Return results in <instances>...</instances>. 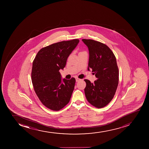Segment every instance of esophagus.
Masks as SVG:
<instances>
[{
	"label": "esophagus",
	"mask_w": 149,
	"mask_h": 149,
	"mask_svg": "<svg viewBox=\"0 0 149 149\" xmlns=\"http://www.w3.org/2000/svg\"><path fill=\"white\" fill-rule=\"evenodd\" d=\"M75 79H76V81H77H77H79L81 80V79H79V78H78V77H75Z\"/></svg>",
	"instance_id": "34e87169"
}]
</instances>
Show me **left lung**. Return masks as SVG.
<instances>
[{
	"mask_svg": "<svg viewBox=\"0 0 149 149\" xmlns=\"http://www.w3.org/2000/svg\"><path fill=\"white\" fill-rule=\"evenodd\" d=\"M89 50L87 70L92 69L97 80L91 83L84 79V93L88 102L96 108L104 107L114 97L119 82V70L113 52L103 43L91 39L82 40Z\"/></svg>",
	"mask_w": 149,
	"mask_h": 149,
	"instance_id": "obj_1",
	"label": "left lung"
}]
</instances>
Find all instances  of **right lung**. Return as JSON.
<instances>
[{"label":"right lung","instance_id":"add662e5","mask_svg":"<svg viewBox=\"0 0 149 149\" xmlns=\"http://www.w3.org/2000/svg\"><path fill=\"white\" fill-rule=\"evenodd\" d=\"M79 41H62L42 48L33 62L31 79L35 92L41 103L52 110L62 109L70 100L75 79L62 81L59 70L65 67Z\"/></svg>","mask_w":149,"mask_h":149}]
</instances>
